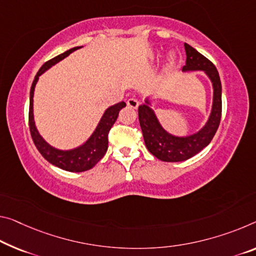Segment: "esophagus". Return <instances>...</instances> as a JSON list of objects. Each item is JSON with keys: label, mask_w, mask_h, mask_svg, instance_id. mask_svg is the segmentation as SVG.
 <instances>
[{"label": "esophagus", "mask_w": 256, "mask_h": 256, "mask_svg": "<svg viewBox=\"0 0 256 256\" xmlns=\"http://www.w3.org/2000/svg\"><path fill=\"white\" fill-rule=\"evenodd\" d=\"M127 105L130 108H137V106H138V100H137L136 98H129L127 100Z\"/></svg>", "instance_id": "esophagus-1"}]
</instances>
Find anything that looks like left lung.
<instances>
[{"label": "left lung", "instance_id": "8db88e82", "mask_svg": "<svg viewBox=\"0 0 256 256\" xmlns=\"http://www.w3.org/2000/svg\"><path fill=\"white\" fill-rule=\"evenodd\" d=\"M184 48L186 62L182 70H204L207 74L213 84V106L206 124L198 132L186 137L172 135L161 127L154 112L148 106V100H145L146 104L140 106L138 119L145 145L156 158L166 162L188 160L206 148L213 140L222 116V86L215 65L188 43H184Z\"/></svg>", "mask_w": 256, "mask_h": 256}]
</instances>
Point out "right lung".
Segmentation results:
<instances>
[{
  "label": "right lung",
  "instance_id": "1",
  "mask_svg": "<svg viewBox=\"0 0 256 256\" xmlns=\"http://www.w3.org/2000/svg\"><path fill=\"white\" fill-rule=\"evenodd\" d=\"M81 46H76L68 51H65L64 54H58L57 57L52 58V60H48L42 65V68L38 70L36 76L34 78V81L30 87V113H28V122H30V132L32 135L33 142L35 146L41 153L43 158L46 161H49L50 164H52L54 166H56L64 170L72 172H86L92 169L95 164L105 156L106 151H108V132L110 129L112 128V126L118 119L119 112L121 108H124L126 106L124 102H120L106 110L105 113L102 116L100 124L95 129V132H92V135L89 137V140L86 142L84 144H82L81 146L73 150L68 151H62L57 150L49 145L42 138L40 134H38L36 127H35L34 122V116H33V96H34V89L35 84L38 80V76L46 72V70L50 68L51 66L56 64L62 60H64L65 57H68L70 54H72L73 51L78 50Z\"/></svg>",
  "mask_w": 256,
  "mask_h": 256
}]
</instances>
